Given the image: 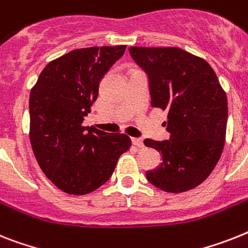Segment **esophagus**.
<instances>
[{"instance_id": "obj_1", "label": "esophagus", "mask_w": 248, "mask_h": 248, "mask_svg": "<svg viewBox=\"0 0 248 248\" xmlns=\"http://www.w3.org/2000/svg\"><path fill=\"white\" fill-rule=\"evenodd\" d=\"M132 143L134 146L138 147V148H143L144 147V143H143L142 138H132Z\"/></svg>"}]
</instances>
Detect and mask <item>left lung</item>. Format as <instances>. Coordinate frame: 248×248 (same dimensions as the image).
I'll list each match as a JSON object with an SVG mask.
<instances>
[{
    "instance_id": "1",
    "label": "left lung",
    "mask_w": 248,
    "mask_h": 248,
    "mask_svg": "<svg viewBox=\"0 0 248 248\" xmlns=\"http://www.w3.org/2000/svg\"><path fill=\"white\" fill-rule=\"evenodd\" d=\"M147 73L151 105L167 110L170 140L146 139L162 163L147 171L149 183L167 193H184L206 180L223 152L227 95L209 63L180 48L130 46Z\"/></svg>"
}]
</instances>
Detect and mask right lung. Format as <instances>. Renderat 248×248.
<instances>
[{
  "label": "right lung",
  "instance_id": "add662e5",
  "mask_svg": "<svg viewBox=\"0 0 248 248\" xmlns=\"http://www.w3.org/2000/svg\"><path fill=\"white\" fill-rule=\"evenodd\" d=\"M125 46L75 49L43 69L30 92V143L40 169L58 189L89 194L108 181L132 144L120 133L83 126L99 85Z\"/></svg>",
  "mask_w": 248,
  "mask_h": 248
}]
</instances>
